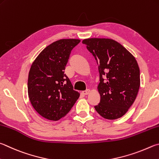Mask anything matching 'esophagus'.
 <instances>
[{
    "mask_svg": "<svg viewBox=\"0 0 159 159\" xmlns=\"http://www.w3.org/2000/svg\"><path fill=\"white\" fill-rule=\"evenodd\" d=\"M89 92H90V89H86V90H85V91H83L82 93L84 94V95H87V94H88Z\"/></svg>",
    "mask_w": 159,
    "mask_h": 159,
    "instance_id": "obj_1",
    "label": "esophagus"
}]
</instances>
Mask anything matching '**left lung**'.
<instances>
[{
    "mask_svg": "<svg viewBox=\"0 0 159 159\" xmlns=\"http://www.w3.org/2000/svg\"><path fill=\"white\" fill-rule=\"evenodd\" d=\"M83 44L96 60L99 72L101 99L94 108L105 119L122 117L134 103L139 90L140 69L134 56L111 39L89 38Z\"/></svg>",
    "mask_w": 159,
    "mask_h": 159,
    "instance_id": "obj_1",
    "label": "left lung"
}]
</instances>
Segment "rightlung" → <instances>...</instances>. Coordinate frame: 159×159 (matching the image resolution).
I'll use <instances>...</instances> for the list:
<instances>
[{
    "mask_svg": "<svg viewBox=\"0 0 159 159\" xmlns=\"http://www.w3.org/2000/svg\"><path fill=\"white\" fill-rule=\"evenodd\" d=\"M80 42L76 39L54 42L39 54L31 65L28 97L34 110L46 119H61L80 96L65 74L71 51Z\"/></svg>",
    "mask_w": 159,
    "mask_h": 159,
    "instance_id": "1",
    "label": "right lung"
}]
</instances>
